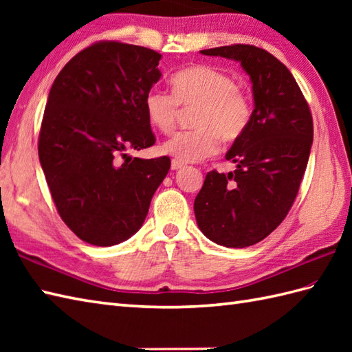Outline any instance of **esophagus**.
Wrapping results in <instances>:
<instances>
[{
	"mask_svg": "<svg viewBox=\"0 0 352 352\" xmlns=\"http://www.w3.org/2000/svg\"><path fill=\"white\" fill-rule=\"evenodd\" d=\"M184 166V163H182V162H178V160H172L170 162V169L172 170H178V169H182Z\"/></svg>",
	"mask_w": 352,
	"mask_h": 352,
	"instance_id": "1",
	"label": "esophagus"
}]
</instances>
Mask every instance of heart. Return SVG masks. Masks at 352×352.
Listing matches in <instances>:
<instances>
[{
	"label": "heart",
	"instance_id": "1",
	"mask_svg": "<svg viewBox=\"0 0 352 352\" xmlns=\"http://www.w3.org/2000/svg\"><path fill=\"white\" fill-rule=\"evenodd\" d=\"M174 95L151 89L145 95L148 121L162 133H170L180 118V106L197 107L193 130L180 131L162 145V153L182 163H193L213 155L226 142L241 139L252 118L250 95L236 86L228 74L207 65H195L177 72L170 80Z\"/></svg>",
	"mask_w": 352,
	"mask_h": 352
}]
</instances>
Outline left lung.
<instances>
[{
    "label": "left lung",
    "mask_w": 352,
    "mask_h": 352,
    "mask_svg": "<svg viewBox=\"0 0 352 352\" xmlns=\"http://www.w3.org/2000/svg\"><path fill=\"white\" fill-rule=\"evenodd\" d=\"M201 54L241 62L252 83L250 126L226 154L236 169L208 172L193 204L206 237L245 248L271 234L294 204L313 144V119L294 76L271 52L236 43Z\"/></svg>",
    "instance_id": "obj_1"
}]
</instances>
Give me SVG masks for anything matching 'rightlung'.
Returning <instances> with one entry per match:
<instances>
[{
  "label": "right lung",
  "mask_w": 352,
  "mask_h": 352,
  "mask_svg": "<svg viewBox=\"0 0 352 352\" xmlns=\"http://www.w3.org/2000/svg\"><path fill=\"white\" fill-rule=\"evenodd\" d=\"M154 50L101 41L80 51L51 86L39 160L63 222L81 241L111 246L144 223L169 157L125 154L155 144L145 95L160 80Z\"/></svg>",
  "instance_id": "add662e5"
}]
</instances>
